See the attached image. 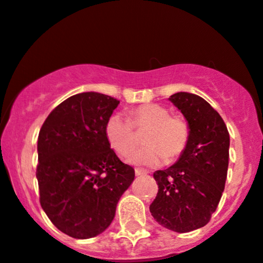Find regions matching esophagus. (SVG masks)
Wrapping results in <instances>:
<instances>
[{"label":"esophagus","mask_w":263,"mask_h":263,"mask_svg":"<svg viewBox=\"0 0 263 263\" xmlns=\"http://www.w3.org/2000/svg\"><path fill=\"white\" fill-rule=\"evenodd\" d=\"M135 174H136L137 176H143V175H147V171L142 170V168H136V170H135Z\"/></svg>","instance_id":"34e87169"}]
</instances>
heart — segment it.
Returning <instances> with one entry per match:
<instances>
[{
    "mask_svg": "<svg viewBox=\"0 0 263 263\" xmlns=\"http://www.w3.org/2000/svg\"><path fill=\"white\" fill-rule=\"evenodd\" d=\"M128 118L120 113L109 116L104 126L108 145L120 156H127L137 144L134 129H148L144 143L147 146L132 152L127 162L139 166H157L165 160L179 159L190 139V127L182 116L170 115L167 107L157 103L142 104L129 112ZM135 128L134 129L133 127Z\"/></svg>",
    "mask_w": 263,
    "mask_h": 263,
    "instance_id": "b5f03b06",
    "label": "heart"
}]
</instances>
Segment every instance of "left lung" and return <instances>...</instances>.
I'll use <instances>...</instances> for the list:
<instances>
[{
    "instance_id": "obj_1",
    "label": "left lung",
    "mask_w": 263,
    "mask_h": 263,
    "mask_svg": "<svg viewBox=\"0 0 263 263\" xmlns=\"http://www.w3.org/2000/svg\"><path fill=\"white\" fill-rule=\"evenodd\" d=\"M168 101L189 123L190 139L175 164L154 173L159 192L150 212L160 226L186 233L205 226L219 204L228 171L229 134L219 113L201 97L179 92Z\"/></svg>"
}]
</instances>
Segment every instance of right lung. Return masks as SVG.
<instances>
[{"label": "right lung", "mask_w": 263, "mask_h": 263, "mask_svg": "<svg viewBox=\"0 0 263 263\" xmlns=\"http://www.w3.org/2000/svg\"><path fill=\"white\" fill-rule=\"evenodd\" d=\"M120 101L97 92L69 97L39 132L36 178L52 224L87 239L108 228L135 170L110 148L104 126Z\"/></svg>", "instance_id": "1"}]
</instances>
